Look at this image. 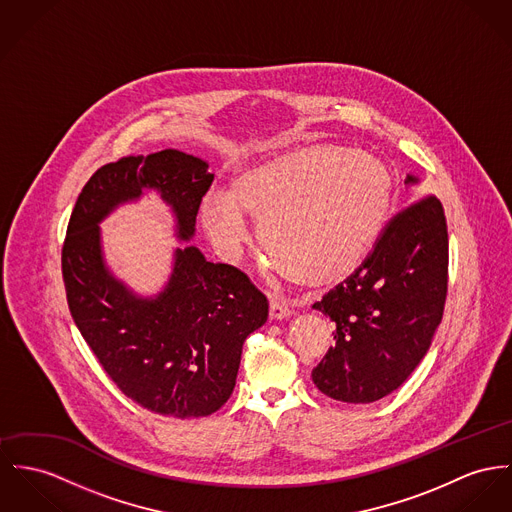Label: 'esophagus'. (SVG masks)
<instances>
[{"instance_id":"34e87169","label":"esophagus","mask_w":512,"mask_h":512,"mask_svg":"<svg viewBox=\"0 0 512 512\" xmlns=\"http://www.w3.org/2000/svg\"><path fill=\"white\" fill-rule=\"evenodd\" d=\"M269 314L273 319H282V317H288L292 314V308L288 306V302L276 294L269 296Z\"/></svg>"}]
</instances>
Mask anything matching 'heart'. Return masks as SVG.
Listing matches in <instances>:
<instances>
[{"mask_svg":"<svg viewBox=\"0 0 512 512\" xmlns=\"http://www.w3.org/2000/svg\"><path fill=\"white\" fill-rule=\"evenodd\" d=\"M392 177L374 156L341 146H310L239 171L228 195H210L202 222L226 251L247 239L243 216L259 220V239L276 271L308 286L353 275L380 234Z\"/></svg>","mask_w":512,"mask_h":512,"instance_id":"1","label":"heart"}]
</instances>
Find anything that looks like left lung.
<instances>
[{"mask_svg": "<svg viewBox=\"0 0 512 512\" xmlns=\"http://www.w3.org/2000/svg\"><path fill=\"white\" fill-rule=\"evenodd\" d=\"M446 292V216L425 195L392 216L362 265L315 302L335 323V347L312 370L317 390L345 403L395 392L429 351Z\"/></svg>", "mask_w": 512, "mask_h": 512, "instance_id": "8db88e82", "label": "left lung"}]
</instances>
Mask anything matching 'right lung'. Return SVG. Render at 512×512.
Masks as SVG:
<instances>
[{"instance_id":"obj_1","label":"right lung","mask_w":512,"mask_h":512,"mask_svg":"<svg viewBox=\"0 0 512 512\" xmlns=\"http://www.w3.org/2000/svg\"><path fill=\"white\" fill-rule=\"evenodd\" d=\"M206 169V161L177 150L99 167L79 193L62 247L81 337L122 394L175 419L212 415L230 399L243 341L267 321L269 302L245 273L206 261L195 245L175 251L158 298H136L107 271L97 224L142 189H158L177 216L179 237L189 239L214 181Z\"/></svg>"}]
</instances>
